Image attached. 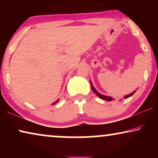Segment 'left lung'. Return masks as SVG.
Listing matches in <instances>:
<instances>
[{"instance_id": "1", "label": "left lung", "mask_w": 158, "mask_h": 158, "mask_svg": "<svg viewBox=\"0 0 158 158\" xmlns=\"http://www.w3.org/2000/svg\"><path fill=\"white\" fill-rule=\"evenodd\" d=\"M90 85H91V88H92L93 91H94V92L95 93V94H96L97 95V96H98L99 97V98H101V99H103V100H105V101H111L112 100H114V99L113 98H112V97L106 96H103V95L99 94V93H98V91H97V90L94 88V85H93V84H92V83H91V81H90ZM136 90H135V91H134L133 93H131V94L127 95V96H125L124 98H128L129 97L131 96H132V95L136 92Z\"/></svg>"}]
</instances>
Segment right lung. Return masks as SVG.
<instances>
[{
    "instance_id": "right-lung-1",
    "label": "right lung",
    "mask_w": 158,
    "mask_h": 158,
    "mask_svg": "<svg viewBox=\"0 0 158 158\" xmlns=\"http://www.w3.org/2000/svg\"><path fill=\"white\" fill-rule=\"evenodd\" d=\"M59 100H60V99H58V100H57V101H56V102H55V103H52V104H55V103H57V101H59Z\"/></svg>"
}]
</instances>
